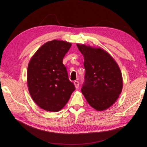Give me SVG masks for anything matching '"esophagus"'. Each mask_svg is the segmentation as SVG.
<instances>
[{
  "label": "esophagus",
  "instance_id": "obj_1",
  "mask_svg": "<svg viewBox=\"0 0 147 147\" xmlns=\"http://www.w3.org/2000/svg\"><path fill=\"white\" fill-rule=\"evenodd\" d=\"M74 84L75 88L77 89V88L79 87V82H78V81H75V82H74Z\"/></svg>",
  "mask_w": 147,
  "mask_h": 147
}]
</instances>
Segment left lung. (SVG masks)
Wrapping results in <instances>:
<instances>
[{"mask_svg":"<svg viewBox=\"0 0 147 147\" xmlns=\"http://www.w3.org/2000/svg\"><path fill=\"white\" fill-rule=\"evenodd\" d=\"M77 46L84 57L85 82L82 92L88 103L97 111L110 108L123 89L121 70L113 57L104 49L84 44Z\"/></svg>","mask_w":147,"mask_h":147,"instance_id":"left-lung-1","label":"left lung"}]
</instances>
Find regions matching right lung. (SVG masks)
Here are the masks:
<instances>
[{"mask_svg":"<svg viewBox=\"0 0 147 147\" xmlns=\"http://www.w3.org/2000/svg\"><path fill=\"white\" fill-rule=\"evenodd\" d=\"M71 45V43L58 40L47 42L29 61L27 72L29 94L35 103L43 110L59 112L75 90L63 64Z\"/></svg>","mask_w":147,"mask_h":147,"instance_id":"right-lung-1","label":"right lung"}]
</instances>
